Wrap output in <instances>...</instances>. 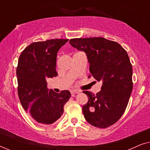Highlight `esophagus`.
I'll return each mask as SVG.
<instances>
[{"mask_svg": "<svg viewBox=\"0 0 150 150\" xmlns=\"http://www.w3.org/2000/svg\"><path fill=\"white\" fill-rule=\"evenodd\" d=\"M70 92H71V94H76V93H79V90H77V89H71Z\"/></svg>", "mask_w": 150, "mask_h": 150, "instance_id": "1", "label": "esophagus"}]
</instances>
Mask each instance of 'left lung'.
I'll return each mask as SVG.
<instances>
[{"mask_svg":"<svg viewBox=\"0 0 150 150\" xmlns=\"http://www.w3.org/2000/svg\"><path fill=\"white\" fill-rule=\"evenodd\" d=\"M69 44L87 54L89 78L102 82L101 91L96 94L83 91L89 98L83 106L85 120L97 128H108L124 114L132 91V67L128 53L117 42L102 37L71 39Z\"/></svg>","mask_w":150,"mask_h":150,"instance_id":"1","label":"left lung"}]
</instances>
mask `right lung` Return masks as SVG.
<instances>
[{
    "instance_id": "obj_1",
    "label": "right lung",
    "mask_w": 150,
    "mask_h": 150,
    "mask_svg": "<svg viewBox=\"0 0 150 150\" xmlns=\"http://www.w3.org/2000/svg\"><path fill=\"white\" fill-rule=\"evenodd\" d=\"M67 39H54L30 44L20 54L16 74L18 93L22 107L41 125L56 122L71 96L67 90L59 93L47 88L46 79L57 76V52Z\"/></svg>"
}]
</instances>
